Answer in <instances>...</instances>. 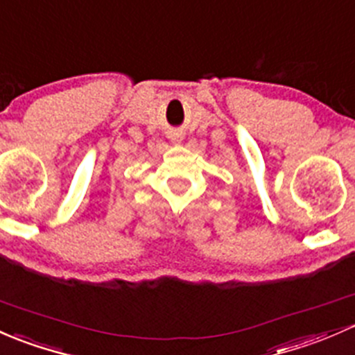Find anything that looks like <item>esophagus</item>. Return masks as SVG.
I'll list each match as a JSON object with an SVG mask.
<instances>
[{"instance_id":"34e87169","label":"esophagus","mask_w":355,"mask_h":355,"mask_svg":"<svg viewBox=\"0 0 355 355\" xmlns=\"http://www.w3.org/2000/svg\"><path fill=\"white\" fill-rule=\"evenodd\" d=\"M173 141H174V144H181V137H174Z\"/></svg>"}]
</instances>
